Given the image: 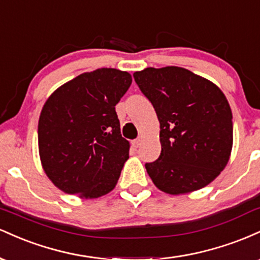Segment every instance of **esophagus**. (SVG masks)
Listing matches in <instances>:
<instances>
[{
    "label": "esophagus",
    "instance_id": "esophagus-1",
    "mask_svg": "<svg viewBox=\"0 0 260 260\" xmlns=\"http://www.w3.org/2000/svg\"><path fill=\"white\" fill-rule=\"evenodd\" d=\"M140 142H142V140H140L139 138H138V139H134L133 142H132V145H133V148H138L139 145H140Z\"/></svg>",
    "mask_w": 260,
    "mask_h": 260
}]
</instances>
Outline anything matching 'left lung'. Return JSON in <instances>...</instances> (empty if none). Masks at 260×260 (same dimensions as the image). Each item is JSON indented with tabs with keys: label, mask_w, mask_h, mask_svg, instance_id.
Masks as SVG:
<instances>
[{
	"label": "left lung",
	"mask_w": 260,
	"mask_h": 260,
	"mask_svg": "<svg viewBox=\"0 0 260 260\" xmlns=\"http://www.w3.org/2000/svg\"><path fill=\"white\" fill-rule=\"evenodd\" d=\"M160 122L161 154L148 175L172 196L198 190L228 165L234 142L232 112L217 85L176 66L133 74Z\"/></svg>",
	"instance_id": "left-lung-1"
}]
</instances>
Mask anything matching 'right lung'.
I'll list each match as a JSON object with an SVG mask.
<instances>
[{"mask_svg": "<svg viewBox=\"0 0 260 260\" xmlns=\"http://www.w3.org/2000/svg\"><path fill=\"white\" fill-rule=\"evenodd\" d=\"M131 84L128 72L99 68L64 83L44 104L39 154L45 174L62 192L92 199L115 188L129 157L115 106Z\"/></svg>", "mask_w": 260, "mask_h": 260, "instance_id": "right-lung-1", "label": "right lung"}]
</instances>
